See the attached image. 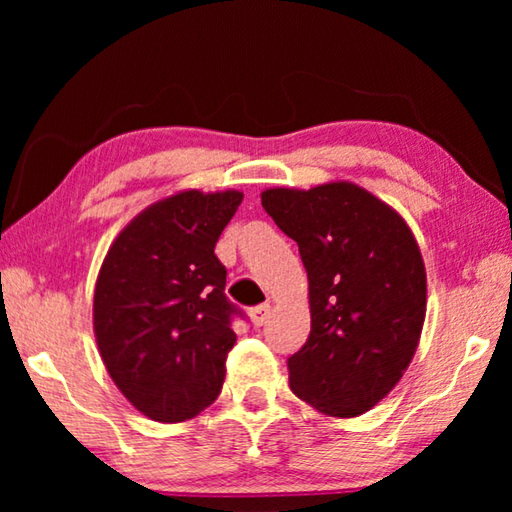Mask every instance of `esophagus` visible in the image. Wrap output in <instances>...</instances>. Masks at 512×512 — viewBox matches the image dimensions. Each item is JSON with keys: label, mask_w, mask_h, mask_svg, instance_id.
Wrapping results in <instances>:
<instances>
[{"label": "esophagus", "mask_w": 512, "mask_h": 512, "mask_svg": "<svg viewBox=\"0 0 512 512\" xmlns=\"http://www.w3.org/2000/svg\"><path fill=\"white\" fill-rule=\"evenodd\" d=\"M268 316H271V305H257L250 309V323H253L255 327H262Z\"/></svg>", "instance_id": "1"}]
</instances>
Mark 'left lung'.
I'll list each match as a JSON object with an SVG mask.
<instances>
[{"label":"left lung","instance_id":"left-lung-1","mask_svg":"<svg viewBox=\"0 0 512 512\" xmlns=\"http://www.w3.org/2000/svg\"><path fill=\"white\" fill-rule=\"evenodd\" d=\"M266 214L298 244L311 332L289 357L300 400L357 418L393 391L418 350L427 273L406 221L354 183L262 192Z\"/></svg>","mask_w":512,"mask_h":512}]
</instances>
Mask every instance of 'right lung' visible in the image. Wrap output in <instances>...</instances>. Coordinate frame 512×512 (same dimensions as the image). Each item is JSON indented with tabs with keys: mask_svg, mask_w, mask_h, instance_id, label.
<instances>
[{
	"mask_svg": "<svg viewBox=\"0 0 512 512\" xmlns=\"http://www.w3.org/2000/svg\"><path fill=\"white\" fill-rule=\"evenodd\" d=\"M244 194L185 189L140 212L112 241L94 287V336L108 375L155 422L196 418L221 393L237 341L214 255Z\"/></svg>",
	"mask_w": 512,
	"mask_h": 512,
	"instance_id": "obj_1",
	"label": "right lung"
}]
</instances>
